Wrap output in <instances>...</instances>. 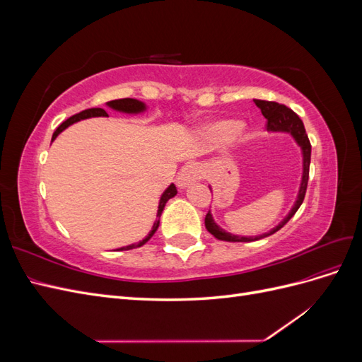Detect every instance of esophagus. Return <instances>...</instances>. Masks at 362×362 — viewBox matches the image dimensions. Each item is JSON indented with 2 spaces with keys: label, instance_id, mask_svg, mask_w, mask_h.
Here are the masks:
<instances>
[{
  "label": "esophagus",
  "instance_id": "esophagus-1",
  "mask_svg": "<svg viewBox=\"0 0 362 362\" xmlns=\"http://www.w3.org/2000/svg\"><path fill=\"white\" fill-rule=\"evenodd\" d=\"M199 180V170L196 169L194 166H192V164H189V166H185L181 169V172L178 173V178H177V182L181 189H185L189 187L190 184L196 182Z\"/></svg>",
  "mask_w": 362,
  "mask_h": 362
}]
</instances>
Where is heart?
Segmentation results:
<instances>
[{
	"label": "heart",
	"instance_id": "1",
	"mask_svg": "<svg viewBox=\"0 0 362 362\" xmlns=\"http://www.w3.org/2000/svg\"><path fill=\"white\" fill-rule=\"evenodd\" d=\"M206 133L217 140H229L238 133V125L235 120H229V119L217 120V122L208 125Z\"/></svg>",
	"mask_w": 362,
	"mask_h": 362
}]
</instances>
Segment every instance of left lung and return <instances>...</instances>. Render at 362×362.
Here are the masks:
<instances>
[{"instance_id": "1", "label": "left lung", "mask_w": 362, "mask_h": 362, "mask_svg": "<svg viewBox=\"0 0 362 362\" xmlns=\"http://www.w3.org/2000/svg\"><path fill=\"white\" fill-rule=\"evenodd\" d=\"M254 103L261 110L262 116L267 119V129L269 131H273V133H290L293 136V139L296 140V144L300 146L302 157H303L302 181H300V187H299V193H298V199H296L294 205L291 206L290 213L284 217L275 228L270 229V231L266 234L255 235V237H242V235L229 234L214 222L211 211H208L205 216V228L208 229V233L213 234L217 240H223V242H255V240L275 234L290 221V218L296 214V211L299 210V206L302 205L303 198H305L306 185H308L310 163H311V144H310L308 136H306V133H305V127H303V122L300 120V117L296 115L291 108L286 107L284 104H278L273 101H261V100H254Z\"/></svg>"}]
</instances>
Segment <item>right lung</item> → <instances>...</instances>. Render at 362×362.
Instances as JSON below:
<instances>
[{"instance_id":"right-lung-1","label":"right lung","mask_w":362,"mask_h":362,"mask_svg":"<svg viewBox=\"0 0 362 362\" xmlns=\"http://www.w3.org/2000/svg\"><path fill=\"white\" fill-rule=\"evenodd\" d=\"M107 107L113 108V110H116V112H122V113H128V115H137V113H141V112L146 110V105H145L144 103H141V101H139V100H134V98H122V100H115V101L107 103ZM96 116H108V115H107V112L104 110V108H87V110H84V112H80V113H76V115L71 116L69 119L64 120V122H63L62 125H59V128H57L56 131H54L51 141L56 140V137L62 133V131L66 129L69 125H72V124H75V122H78V120H81V119L96 117ZM175 194H177V187H175V184H170L169 187H168L166 190H164V193L161 194L160 204H158V211H157V221L154 222V226H152L149 234H148L144 240H141V242L134 243V245H128V246H124V247H119L117 250H129V249H136V247L144 246V245L148 242V240L156 234L157 228H158V225H160V216H161V213H163V210H164V205H166V202H168L170 198H173Z\"/></svg>"}]
</instances>
